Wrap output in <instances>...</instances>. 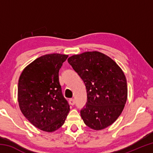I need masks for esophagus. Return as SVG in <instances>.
I'll return each instance as SVG.
<instances>
[{
	"label": "esophagus",
	"mask_w": 153,
	"mask_h": 153,
	"mask_svg": "<svg viewBox=\"0 0 153 153\" xmlns=\"http://www.w3.org/2000/svg\"><path fill=\"white\" fill-rule=\"evenodd\" d=\"M69 105H75V100L74 99V98H70L69 100Z\"/></svg>",
	"instance_id": "34e87169"
}]
</instances>
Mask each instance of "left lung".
Segmentation results:
<instances>
[{
    "label": "left lung",
    "mask_w": 153,
    "mask_h": 153,
    "mask_svg": "<svg viewBox=\"0 0 153 153\" xmlns=\"http://www.w3.org/2000/svg\"><path fill=\"white\" fill-rule=\"evenodd\" d=\"M67 61L86 88L87 102L80 111L84 123L94 130L112 125L122 113L128 98L122 69L109 56L98 51L72 55Z\"/></svg>",
    "instance_id": "left-lung-1"
}]
</instances>
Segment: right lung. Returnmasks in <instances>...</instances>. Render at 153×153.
Returning <instances> with one entry per match:
<instances>
[{"mask_svg":"<svg viewBox=\"0 0 153 153\" xmlns=\"http://www.w3.org/2000/svg\"><path fill=\"white\" fill-rule=\"evenodd\" d=\"M67 55L48 54L25 67L18 82L17 99L25 117L46 132L57 130L69 112L59 81V71Z\"/></svg>","mask_w":153,"mask_h":153,"instance_id":"add662e5","label":"right lung"}]
</instances>
